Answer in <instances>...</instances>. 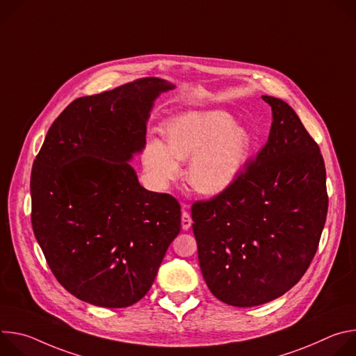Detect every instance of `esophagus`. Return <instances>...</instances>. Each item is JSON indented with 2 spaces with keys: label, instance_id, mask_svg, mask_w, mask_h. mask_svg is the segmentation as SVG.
Wrapping results in <instances>:
<instances>
[{
  "label": "esophagus",
  "instance_id": "34e87169",
  "mask_svg": "<svg viewBox=\"0 0 356 356\" xmlns=\"http://www.w3.org/2000/svg\"><path fill=\"white\" fill-rule=\"evenodd\" d=\"M191 222H193V221H191L190 214L183 210V213H181V228H183L184 231H187V229L191 227Z\"/></svg>",
  "mask_w": 356,
  "mask_h": 356
}]
</instances>
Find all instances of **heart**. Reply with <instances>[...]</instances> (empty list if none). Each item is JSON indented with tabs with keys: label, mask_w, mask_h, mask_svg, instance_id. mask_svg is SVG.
<instances>
[{
	"label": "heart",
	"mask_w": 356,
	"mask_h": 356,
	"mask_svg": "<svg viewBox=\"0 0 356 356\" xmlns=\"http://www.w3.org/2000/svg\"><path fill=\"white\" fill-rule=\"evenodd\" d=\"M168 146L152 139L145 146L143 165L147 176L166 187L180 172V162L190 159L186 180L202 195L228 191L243 175L255 147L248 127L234 124L225 111H187L163 125Z\"/></svg>",
	"instance_id": "obj_1"
}]
</instances>
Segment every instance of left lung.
Returning a JSON list of instances; mask_svg holds the SVG:
<instances>
[{"instance_id": "obj_1", "label": "left lung", "mask_w": 356, "mask_h": 356, "mask_svg": "<svg viewBox=\"0 0 356 356\" xmlns=\"http://www.w3.org/2000/svg\"><path fill=\"white\" fill-rule=\"evenodd\" d=\"M262 98L273 121L255 162L228 191L191 207L202 277L235 307L269 302L302 277L328 210L318 145L283 99Z\"/></svg>"}]
</instances>
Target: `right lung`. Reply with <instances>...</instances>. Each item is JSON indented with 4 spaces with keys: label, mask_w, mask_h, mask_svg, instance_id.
Returning a JSON list of instances; mask_svg holds the SVG:
<instances>
[{
    "label": "right lung",
    "mask_w": 356,
    "mask_h": 356,
    "mask_svg": "<svg viewBox=\"0 0 356 356\" xmlns=\"http://www.w3.org/2000/svg\"><path fill=\"white\" fill-rule=\"evenodd\" d=\"M175 87L143 77L74 99L33 162L36 241L58 282L94 306L139 301L180 232L177 200L142 187L129 165L145 149L155 99Z\"/></svg>",
    "instance_id": "right-lung-1"
}]
</instances>
